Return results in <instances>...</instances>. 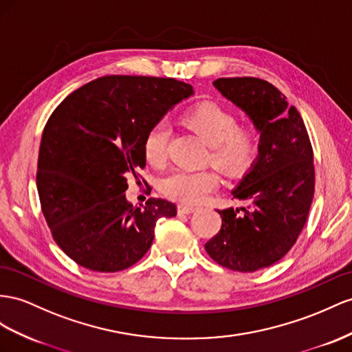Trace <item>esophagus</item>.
Returning a JSON list of instances; mask_svg holds the SVG:
<instances>
[{
	"mask_svg": "<svg viewBox=\"0 0 352 352\" xmlns=\"http://www.w3.org/2000/svg\"><path fill=\"white\" fill-rule=\"evenodd\" d=\"M197 208L196 206H193V205H186V204H182V205H178V212L179 214H192V212H195Z\"/></svg>",
	"mask_w": 352,
	"mask_h": 352,
	"instance_id": "esophagus-1",
	"label": "esophagus"
}]
</instances>
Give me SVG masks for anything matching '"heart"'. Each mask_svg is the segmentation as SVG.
<instances>
[{
    "instance_id": "1",
    "label": "heart",
    "mask_w": 352,
    "mask_h": 352,
    "mask_svg": "<svg viewBox=\"0 0 352 352\" xmlns=\"http://www.w3.org/2000/svg\"><path fill=\"white\" fill-rule=\"evenodd\" d=\"M183 123L208 142L206 160L212 162L229 177H241L253 166L260 151V129L251 122H238L236 114L214 101H204L183 116ZM169 131L165 123L150 126L142 141L144 156L155 168H162L168 159ZM220 184L214 168L175 169L162 178L160 190L183 204L206 199Z\"/></svg>"
}]
</instances>
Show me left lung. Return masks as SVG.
Masks as SVG:
<instances>
[{"mask_svg": "<svg viewBox=\"0 0 352 352\" xmlns=\"http://www.w3.org/2000/svg\"><path fill=\"white\" fill-rule=\"evenodd\" d=\"M262 132L256 164L233 190L241 210H217L221 228L206 253L238 272H256L281 260L308 219L315 190L314 151L296 107L266 80L229 77L214 82Z\"/></svg>", "mask_w": 352, "mask_h": 352, "instance_id": "1", "label": "left lung"}]
</instances>
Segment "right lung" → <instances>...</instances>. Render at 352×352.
Returning <instances> with one entry per match:
<instances>
[{
    "label": "right lung",
    "mask_w": 352,
    "mask_h": 352,
    "mask_svg": "<svg viewBox=\"0 0 352 352\" xmlns=\"http://www.w3.org/2000/svg\"><path fill=\"white\" fill-rule=\"evenodd\" d=\"M192 94L175 78L105 76L52 113L37 188L53 239L77 265L95 272L128 269L151 247L156 221L175 217V204L150 197L133 206L124 192L146 166L142 141L150 126Z\"/></svg>",
    "instance_id": "add662e5"
}]
</instances>
